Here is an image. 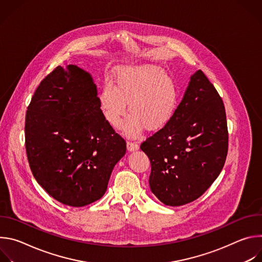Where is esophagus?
I'll list each match as a JSON object with an SVG mask.
<instances>
[{
  "instance_id": "esophagus-1",
  "label": "esophagus",
  "mask_w": 262,
  "mask_h": 262,
  "mask_svg": "<svg viewBox=\"0 0 262 262\" xmlns=\"http://www.w3.org/2000/svg\"><path fill=\"white\" fill-rule=\"evenodd\" d=\"M126 145H127V149L129 151H135V150H137V149H139V144L137 142L127 141Z\"/></svg>"
}]
</instances>
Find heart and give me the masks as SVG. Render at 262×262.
Instances as JSON below:
<instances>
[{
    "mask_svg": "<svg viewBox=\"0 0 262 262\" xmlns=\"http://www.w3.org/2000/svg\"><path fill=\"white\" fill-rule=\"evenodd\" d=\"M98 101L104 118L114 127L120 125L127 102L130 114L122 128L136 135L141 126L148 130L165 127L175 114L178 92L173 79L161 67L144 65L120 69L114 86H102Z\"/></svg>",
    "mask_w": 262,
    "mask_h": 262,
    "instance_id": "heart-1",
    "label": "heart"
}]
</instances>
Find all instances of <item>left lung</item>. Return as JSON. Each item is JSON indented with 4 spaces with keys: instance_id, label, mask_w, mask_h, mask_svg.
<instances>
[{
    "instance_id": "left-lung-1",
    "label": "left lung",
    "mask_w": 262,
    "mask_h": 262,
    "mask_svg": "<svg viewBox=\"0 0 262 262\" xmlns=\"http://www.w3.org/2000/svg\"><path fill=\"white\" fill-rule=\"evenodd\" d=\"M151 164L149 185L165 205L193 202L225 164L228 128L224 102L203 71L191 77L171 121L140 146Z\"/></svg>"
}]
</instances>
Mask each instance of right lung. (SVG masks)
I'll use <instances>...</instances> for the list:
<instances>
[{
	"label": "right lung",
	"mask_w": 262,
	"mask_h": 262,
	"mask_svg": "<svg viewBox=\"0 0 262 262\" xmlns=\"http://www.w3.org/2000/svg\"><path fill=\"white\" fill-rule=\"evenodd\" d=\"M28 162L45 191L81 207L100 199L125 140L105 120L92 77L76 65L56 67L37 87L25 122Z\"/></svg>",
	"instance_id": "1"
}]
</instances>
